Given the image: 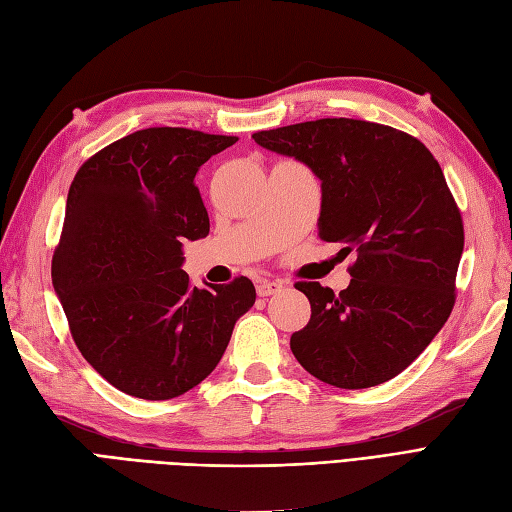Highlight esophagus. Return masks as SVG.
<instances>
[{"instance_id":"34e87169","label":"esophagus","mask_w":512,"mask_h":512,"mask_svg":"<svg viewBox=\"0 0 512 512\" xmlns=\"http://www.w3.org/2000/svg\"><path fill=\"white\" fill-rule=\"evenodd\" d=\"M282 289H284V284L278 280H263V282H258L256 291L260 297H269V295H278Z\"/></svg>"}]
</instances>
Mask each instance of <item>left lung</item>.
Listing matches in <instances>:
<instances>
[{
	"label": "left lung",
	"mask_w": 512,
	"mask_h": 512,
	"mask_svg": "<svg viewBox=\"0 0 512 512\" xmlns=\"http://www.w3.org/2000/svg\"><path fill=\"white\" fill-rule=\"evenodd\" d=\"M252 139L321 182L319 236L356 252L339 295L299 282L310 321L291 352L310 376L369 389L402 373L454 308L463 219L439 162L413 136L358 119H317Z\"/></svg>",
	"instance_id": "1"
}]
</instances>
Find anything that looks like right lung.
<instances>
[{
	"label": "right lung",
	"instance_id": "add662e5",
	"mask_svg": "<svg viewBox=\"0 0 512 512\" xmlns=\"http://www.w3.org/2000/svg\"><path fill=\"white\" fill-rule=\"evenodd\" d=\"M236 136L147 128L89 158L67 195L52 282L82 356L115 389L171 400L208 378L252 280L191 286L184 241L208 236L195 176Z\"/></svg>",
	"mask_w": 512,
	"mask_h": 512
}]
</instances>
